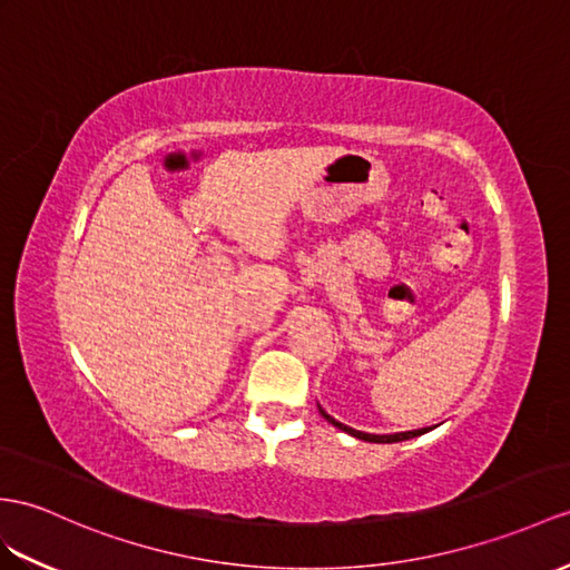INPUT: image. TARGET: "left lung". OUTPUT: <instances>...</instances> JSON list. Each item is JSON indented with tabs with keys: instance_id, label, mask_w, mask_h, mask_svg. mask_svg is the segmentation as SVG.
<instances>
[{
	"instance_id": "obj_1",
	"label": "left lung",
	"mask_w": 570,
	"mask_h": 570,
	"mask_svg": "<svg viewBox=\"0 0 570 570\" xmlns=\"http://www.w3.org/2000/svg\"><path fill=\"white\" fill-rule=\"evenodd\" d=\"M318 413L324 415V419L331 423V425H336L338 430H343V433H348V435H353V438H357V440H365V442H401V440H411V438H419V435H423V433H428V428H421V430H409V433H394V435H372V433H363V430H355V428H348V425H343V423H338L336 419H331V415L318 406Z\"/></svg>"
}]
</instances>
